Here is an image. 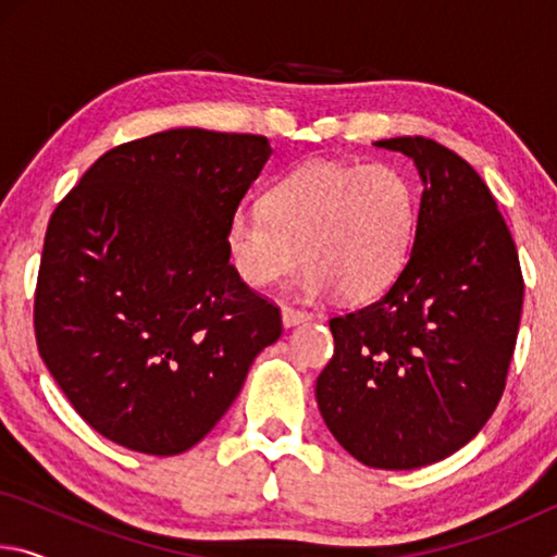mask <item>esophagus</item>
Here are the masks:
<instances>
[{
	"mask_svg": "<svg viewBox=\"0 0 557 557\" xmlns=\"http://www.w3.org/2000/svg\"><path fill=\"white\" fill-rule=\"evenodd\" d=\"M307 319H312V314L305 312V309H297V307H289V305L282 307V322H285V326L301 324V322H307Z\"/></svg>",
	"mask_w": 557,
	"mask_h": 557,
	"instance_id": "1",
	"label": "esophagus"
}]
</instances>
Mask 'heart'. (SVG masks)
Segmentation results:
<instances>
[{"instance_id": "b5f03b06", "label": "heart", "mask_w": 557, "mask_h": 557, "mask_svg": "<svg viewBox=\"0 0 557 557\" xmlns=\"http://www.w3.org/2000/svg\"><path fill=\"white\" fill-rule=\"evenodd\" d=\"M414 231L418 186L403 166L309 159L268 188L265 206L231 215L225 245L252 287L275 285L305 258L299 285L309 297L366 301L398 280Z\"/></svg>"}]
</instances>
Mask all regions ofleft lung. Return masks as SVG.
I'll use <instances>...</instances> for the list:
<instances>
[{
    "instance_id": "left-lung-1",
    "label": "left lung",
    "mask_w": 557,
    "mask_h": 557,
    "mask_svg": "<svg viewBox=\"0 0 557 557\" xmlns=\"http://www.w3.org/2000/svg\"><path fill=\"white\" fill-rule=\"evenodd\" d=\"M422 178L410 258L371 305L329 319L317 403L338 445L373 469L455 455L506 388L523 307L511 231L467 159L425 137L381 139Z\"/></svg>"
}]
</instances>
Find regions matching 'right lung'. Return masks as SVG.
<instances>
[{"mask_svg": "<svg viewBox=\"0 0 557 557\" xmlns=\"http://www.w3.org/2000/svg\"><path fill=\"white\" fill-rule=\"evenodd\" d=\"M262 135L166 129L112 147L51 213L36 346L75 412L143 455L213 430L280 307L231 265L225 228L270 157Z\"/></svg>", "mask_w": 557, "mask_h": 557, "instance_id": "obj_1", "label": "right lung"}]
</instances>
